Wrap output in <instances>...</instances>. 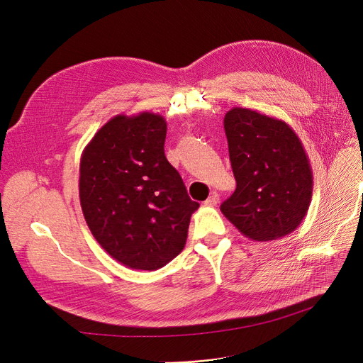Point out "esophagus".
Listing matches in <instances>:
<instances>
[{
    "mask_svg": "<svg viewBox=\"0 0 363 363\" xmlns=\"http://www.w3.org/2000/svg\"><path fill=\"white\" fill-rule=\"evenodd\" d=\"M217 202H219V195H217L216 192H213V194L204 201V206H207V207H214V206H217Z\"/></svg>",
    "mask_w": 363,
    "mask_h": 363,
    "instance_id": "obj_1",
    "label": "esophagus"
}]
</instances>
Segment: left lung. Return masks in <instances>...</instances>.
Instances as JSON below:
<instances>
[{"mask_svg":"<svg viewBox=\"0 0 363 363\" xmlns=\"http://www.w3.org/2000/svg\"><path fill=\"white\" fill-rule=\"evenodd\" d=\"M237 189L220 210L242 235L272 241L294 232L313 195L310 159L286 122L234 107L223 119Z\"/></svg>","mask_w":363,"mask_h":363,"instance_id":"left-lung-1","label":"left lung"}]
</instances>
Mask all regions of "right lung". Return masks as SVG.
Returning <instances> with one entry per match:
<instances>
[{
	"instance_id": "1",
	"label": "right lung",
	"mask_w": 363,
	"mask_h": 363,
	"mask_svg": "<svg viewBox=\"0 0 363 363\" xmlns=\"http://www.w3.org/2000/svg\"><path fill=\"white\" fill-rule=\"evenodd\" d=\"M167 122L143 111L111 118L80 159V206L92 235L122 265L155 271L183 249L199 204L165 157Z\"/></svg>"
}]
</instances>
